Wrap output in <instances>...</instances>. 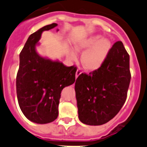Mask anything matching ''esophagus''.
Wrapping results in <instances>:
<instances>
[{"instance_id":"1","label":"esophagus","mask_w":147,"mask_h":147,"mask_svg":"<svg viewBox=\"0 0 147 147\" xmlns=\"http://www.w3.org/2000/svg\"><path fill=\"white\" fill-rule=\"evenodd\" d=\"M82 73V69H81V68H78L77 71H76V78H78V76H79Z\"/></svg>"}]
</instances>
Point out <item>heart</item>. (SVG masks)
<instances>
[{
    "label": "heart",
    "mask_w": 147,
    "mask_h": 147,
    "mask_svg": "<svg viewBox=\"0 0 147 147\" xmlns=\"http://www.w3.org/2000/svg\"><path fill=\"white\" fill-rule=\"evenodd\" d=\"M75 50L84 52L82 55V63L88 71H95L102 65L111 48V42L103 39L100 34H94L79 40L74 43ZM71 59H76L74 51L70 52Z\"/></svg>",
    "instance_id": "b5f03b06"
}]
</instances>
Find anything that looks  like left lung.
<instances>
[{
    "instance_id": "obj_1",
    "label": "left lung",
    "mask_w": 147,
    "mask_h": 147,
    "mask_svg": "<svg viewBox=\"0 0 147 147\" xmlns=\"http://www.w3.org/2000/svg\"><path fill=\"white\" fill-rule=\"evenodd\" d=\"M129 60L122 42H116L99 69L79 75L75 92L81 122L100 125L118 114L126 100L131 81Z\"/></svg>"
}]
</instances>
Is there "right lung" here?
I'll return each mask as SVG.
<instances>
[{"mask_svg":"<svg viewBox=\"0 0 147 147\" xmlns=\"http://www.w3.org/2000/svg\"><path fill=\"white\" fill-rule=\"evenodd\" d=\"M57 26L51 24L31 34L19 55L18 102L25 117L35 123H49L58 118L61 91L75 82L76 67L42 57L36 50L42 33Z\"/></svg>","mask_w":147,"mask_h":147,"instance_id":"1","label":"right lung"}]
</instances>
